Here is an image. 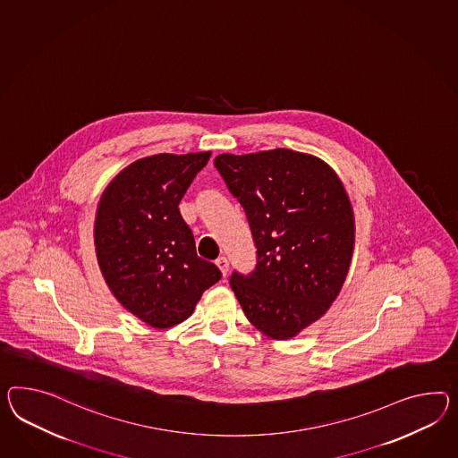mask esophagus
<instances>
[{
  "instance_id": "34e87169",
  "label": "esophagus",
  "mask_w": 458,
  "mask_h": 458,
  "mask_svg": "<svg viewBox=\"0 0 458 458\" xmlns=\"http://www.w3.org/2000/svg\"><path fill=\"white\" fill-rule=\"evenodd\" d=\"M216 266L221 269V272H223L224 277L227 276V272H229V260H227V258H217L216 259Z\"/></svg>"
}]
</instances>
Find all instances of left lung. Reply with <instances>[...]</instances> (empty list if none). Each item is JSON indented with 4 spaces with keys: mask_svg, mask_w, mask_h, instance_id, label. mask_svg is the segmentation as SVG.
Returning <instances> with one entry per match:
<instances>
[{
    "mask_svg": "<svg viewBox=\"0 0 458 458\" xmlns=\"http://www.w3.org/2000/svg\"><path fill=\"white\" fill-rule=\"evenodd\" d=\"M214 165L246 211L258 264L231 287L249 322L295 337L327 312L352 260V206L330 165L291 149L219 154Z\"/></svg>",
    "mask_w": 458,
    "mask_h": 458,
    "instance_id": "obj_1",
    "label": "left lung"
}]
</instances>
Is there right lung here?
I'll return each mask as SVG.
<instances>
[{"label": "right lung", "mask_w": 458, "mask_h": 458, "mask_svg": "<svg viewBox=\"0 0 458 458\" xmlns=\"http://www.w3.org/2000/svg\"><path fill=\"white\" fill-rule=\"evenodd\" d=\"M211 153L156 154L124 167L105 189L94 246L107 287L156 328L186 320L221 270L196 252L179 202Z\"/></svg>", "instance_id": "right-lung-1"}]
</instances>
